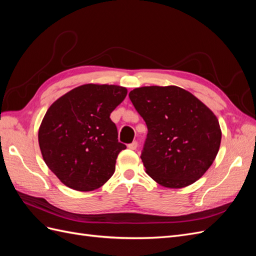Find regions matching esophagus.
Wrapping results in <instances>:
<instances>
[{
	"label": "esophagus",
	"instance_id": "34e87169",
	"mask_svg": "<svg viewBox=\"0 0 256 256\" xmlns=\"http://www.w3.org/2000/svg\"><path fill=\"white\" fill-rule=\"evenodd\" d=\"M136 147H138V142H136V141H134L132 143L128 144V148H129V150H136Z\"/></svg>",
	"mask_w": 256,
	"mask_h": 256
}]
</instances>
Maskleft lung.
<instances>
[{
  "mask_svg": "<svg viewBox=\"0 0 256 256\" xmlns=\"http://www.w3.org/2000/svg\"><path fill=\"white\" fill-rule=\"evenodd\" d=\"M146 122L141 159L159 184L184 188L212 164L220 148L221 129L212 111L178 86H143L129 92Z\"/></svg>",
  "mask_w": 256,
  "mask_h": 256,
  "instance_id": "left-lung-1",
  "label": "left lung"
}]
</instances>
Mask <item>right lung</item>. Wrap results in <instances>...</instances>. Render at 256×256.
I'll return each mask as SVG.
<instances>
[{
    "instance_id": "1",
    "label": "right lung",
    "mask_w": 256,
    "mask_h": 256,
    "mask_svg": "<svg viewBox=\"0 0 256 256\" xmlns=\"http://www.w3.org/2000/svg\"><path fill=\"white\" fill-rule=\"evenodd\" d=\"M127 95L118 85L84 84L60 97L38 131L46 164L67 187L92 191L110 180L120 143L110 114Z\"/></svg>"
}]
</instances>
